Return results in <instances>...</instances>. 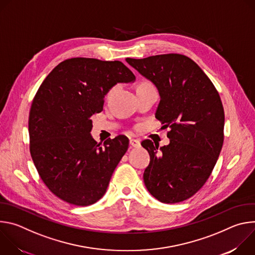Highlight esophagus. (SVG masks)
I'll return each instance as SVG.
<instances>
[{
  "label": "esophagus",
  "mask_w": 255,
  "mask_h": 255,
  "mask_svg": "<svg viewBox=\"0 0 255 255\" xmlns=\"http://www.w3.org/2000/svg\"><path fill=\"white\" fill-rule=\"evenodd\" d=\"M130 146L131 147H139L140 146V141L138 139H130Z\"/></svg>",
  "instance_id": "34e87169"
}]
</instances>
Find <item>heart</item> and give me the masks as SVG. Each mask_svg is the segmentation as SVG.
Masks as SVG:
<instances>
[{"instance_id":"heart-1","label":"heart","mask_w":255,"mask_h":255,"mask_svg":"<svg viewBox=\"0 0 255 255\" xmlns=\"http://www.w3.org/2000/svg\"><path fill=\"white\" fill-rule=\"evenodd\" d=\"M145 84H147V83H145ZM112 91H113V89H112V90H111V91H110V93H111V92H112ZM110 93H109V94H110Z\"/></svg>"}]
</instances>
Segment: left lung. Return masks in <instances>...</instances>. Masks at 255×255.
<instances>
[{"label": "left lung", "instance_id": "1", "mask_svg": "<svg viewBox=\"0 0 255 255\" xmlns=\"http://www.w3.org/2000/svg\"><path fill=\"white\" fill-rule=\"evenodd\" d=\"M149 80L160 97L155 118L169 128L168 145L149 139L141 145L150 155L143 173L148 192L159 202L174 204L194 196L209 178L224 141V109L216 88L190 57L160 54L126 58Z\"/></svg>", "mask_w": 255, "mask_h": 255}]
</instances>
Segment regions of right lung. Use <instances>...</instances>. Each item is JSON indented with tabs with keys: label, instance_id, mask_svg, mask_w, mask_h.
Wrapping results in <instances>:
<instances>
[{
	"label": "right lung",
	"instance_id": "right-lung-1",
	"mask_svg": "<svg viewBox=\"0 0 255 255\" xmlns=\"http://www.w3.org/2000/svg\"><path fill=\"white\" fill-rule=\"evenodd\" d=\"M135 76L121 61L76 57L56 65L36 93L29 114L30 153L43 183L60 200L89 206L106 193L128 149L124 135L103 146L91 135V117L118 83Z\"/></svg>",
	"mask_w": 255,
	"mask_h": 255
}]
</instances>
